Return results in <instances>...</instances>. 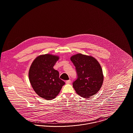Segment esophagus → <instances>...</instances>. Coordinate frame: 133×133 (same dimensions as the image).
I'll list each match as a JSON object with an SVG mask.
<instances>
[{"label": "esophagus", "mask_w": 133, "mask_h": 133, "mask_svg": "<svg viewBox=\"0 0 133 133\" xmlns=\"http://www.w3.org/2000/svg\"><path fill=\"white\" fill-rule=\"evenodd\" d=\"M71 82V81H70V80H67L66 81V84H69Z\"/></svg>", "instance_id": "esophagus-1"}]
</instances>
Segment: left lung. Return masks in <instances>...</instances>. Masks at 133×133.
<instances>
[{
	"label": "left lung",
	"mask_w": 133,
	"mask_h": 133,
	"mask_svg": "<svg viewBox=\"0 0 133 133\" xmlns=\"http://www.w3.org/2000/svg\"><path fill=\"white\" fill-rule=\"evenodd\" d=\"M70 59L77 74L73 83L76 93L84 98L95 95L101 88L104 80L100 64L95 58L81 53L71 56Z\"/></svg>",
	"instance_id": "1"
}]
</instances>
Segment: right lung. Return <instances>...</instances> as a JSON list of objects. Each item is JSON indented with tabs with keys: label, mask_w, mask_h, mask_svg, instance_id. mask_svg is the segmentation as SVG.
Segmentation results:
<instances>
[{
	"label": "right lung",
	"mask_w": 133,
	"mask_h": 133,
	"mask_svg": "<svg viewBox=\"0 0 133 133\" xmlns=\"http://www.w3.org/2000/svg\"><path fill=\"white\" fill-rule=\"evenodd\" d=\"M58 56L41 55L33 61L29 70V79L37 95L47 100L54 99L65 84L59 77V72L53 66L59 60Z\"/></svg>",
	"instance_id": "right-lung-1"
}]
</instances>
